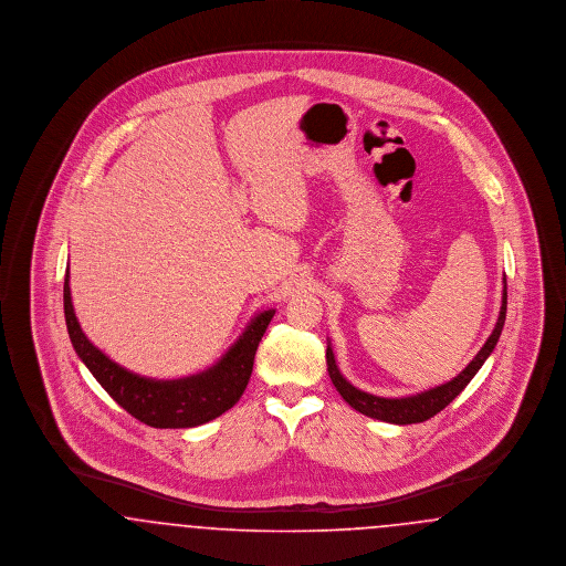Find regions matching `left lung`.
<instances>
[{
  "label": "left lung",
  "instance_id": "left-lung-1",
  "mask_svg": "<svg viewBox=\"0 0 566 566\" xmlns=\"http://www.w3.org/2000/svg\"><path fill=\"white\" fill-rule=\"evenodd\" d=\"M503 284H505L503 286V303H501L499 321L494 324L492 335L485 339L482 350L475 354V358L454 379H450L441 386H434L431 390L411 395V397L384 399V397H376V395H369V392H363V390L354 388L350 381L339 374L337 363H335V354H333V348L328 344L326 346V367H328V376H331L333 386L344 397V401L354 407L356 411H360L369 418H376V420L390 422V424H416V422H424L432 416H437L443 407L452 403L458 395L467 388V384L482 369L485 358L494 350V346L501 337L503 324H505V314H507V282L503 280Z\"/></svg>",
  "mask_w": 566,
  "mask_h": 566
}]
</instances>
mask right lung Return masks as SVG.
Segmentation results:
<instances>
[{
  "mask_svg": "<svg viewBox=\"0 0 566 566\" xmlns=\"http://www.w3.org/2000/svg\"><path fill=\"white\" fill-rule=\"evenodd\" d=\"M63 310L72 346L88 371L125 411L155 429L199 427L238 403L252 374L259 342L275 314V310L256 314L210 369L180 379H153L127 371L86 339L72 305L70 271L63 284Z\"/></svg>",
  "mask_w": 566,
  "mask_h": 566,
  "instance_id": "right-lung-1",
  "label": "right lung"
}]
</instances>
